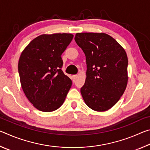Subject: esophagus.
I'll return each mask as SVG.
<instances>
[{
    "label": "esophagus",
    "instance_id": "obj_1",
    "mask_svg": "<svg viewBox=\"0 0 150 150\" xmlns=\"http://www.w3.org/2000/svg\"><path fill=\"white\" fill-rule=\"evenodd\" d=\"M77 77V75H73V81H74L75 80V79Z\"/></svg>",
    "mask_w": 150,
    "mask_h": 150
}]
</instances>
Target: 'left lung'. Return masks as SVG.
Instances as JSON below:
<instances>
[{
	"instance_id": "left-lung-1",
	"label": "left lung",
	"mask_w": 150,
	"mask_h": 150,
	"mask_svg": "<svg viewBox=\"0 0 150 150\" xmlns=\"http://www.w3.org/2000/svg\"><path fill=\"white\" fill-rule=\"evenodd\" d=\"M75 40L87 62V77L81 88L83 100L93 110H108L120 99L128 83L125 50L105 33H77Z\"/></svg>"
}]
</instances>
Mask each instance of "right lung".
<instances>
[{
  "mask_svg": "<svg viewBox=\"0 0 150 150\" xmlns=\"http://www.w3.org/2000/svg\"><path fill=\"white\" fill-rule=\"evenodd\" d=\"M71 34H42L22 51L18 72L25 95L42 112H52L64 103L72 81L62 70L61 55L73 40Z\"/></svg>",
  "mask_w": 150,
  "mask_h": 150,
  "instance_id": "obj_1",
  "label": "right lung"
}]
</instances>
